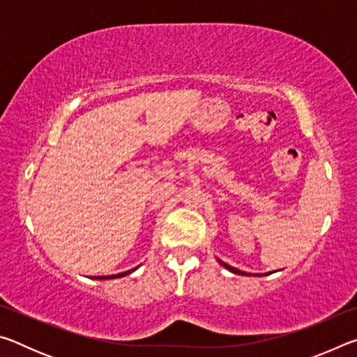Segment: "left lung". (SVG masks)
<instances>
[{
  "label": "left lung",
  "mask_w": 357,
  "mask_h": 357,
  "mask_svg": "<svg viewBox=\"0 0 357 357\" xmlns=\"http://www.w3.org/2000/svg\"><path fill=\"white\" fill-rule=\"evenodd\" d=\"M217 261H219V264H220V266H223V268L228 269L229 273H233V274H239V275H252V274H247V273H244V271H239V269H236V268H233V266H229V264H227V263H223L222 259H219V258H217ZM268 274H271V273H266L264 275H268Z\"/></svg>",
  "instance_id": "obj_1"
}]
</instances>
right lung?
<instances>
[{"label":"right lung","instance_id":"1","mask_svg":"<svg viewBox=\"0 0 357 357\" xmlns=\"http://www.w3.org/2000/svg\"><path fill=\"white\" fill-rule=\"evenodd\" d=\"M135 269H138V266H137V268H134V269H129V271H126V273L114 274V275H99V277H93V279H98V280H110V279H118V277H124V275H128V274H130V273H134Z\"/></svg>","mask_w":357,"mask_h":357}]
</instances>
